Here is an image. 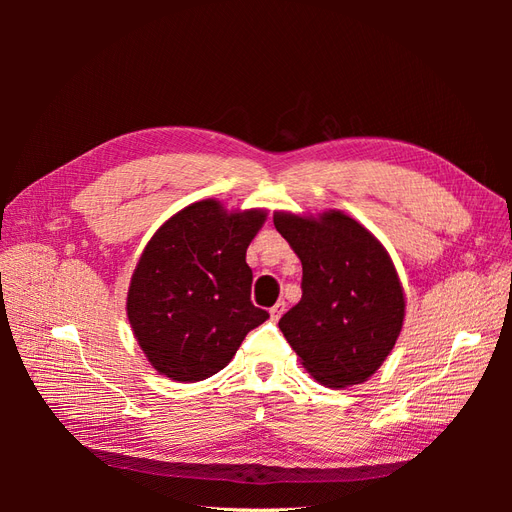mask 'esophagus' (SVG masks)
Masks as SVG:
<instances>
[{
	"instance_id": "34e87169",
	"label": "esophagus",
	"mask_w": 512,
	"mask_h": 512,
	"mask_svg": "<svg viewBox=\"0 0 512 512\" xmlns=\"http://www.w3.org/2000/svg\"><path fill=\"white\" fill-rule=\"evenodd\" d=\"M286 312V303L284 301H277L273 307H271V320H280L282 318V314Z\"/></svg>"
}]
</instances>
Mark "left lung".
Here are the masks:
<instances>
[{
    "label": "left lung",
    "instance_id": "8db88e82",
    "mask_svg": "<svg viewBox=\"0 0 512 512\" xmlns=\"http://www.w3.org/2000/svg\"><path fill=\"white\" fill-rule=\"evenodd\" d=\"M277 232L303 265V297L280 329L320 384L365 382L393 350L406 316L404 288L382 243L350 215L277 211Z\"/></svg>",
    "mask_w": 512,
    "mask_h": 512
}]
</instances>
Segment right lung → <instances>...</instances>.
Segmentation results:
<instances>
[{
    "label": "right lung",
    "instance_id": "right-lung-1",
    "mask_svg": "<svg viewBox=\"0 0 512 512\" xmlns=\"http://www.w3.org/2000/svg\"><path fill=\"white\" fill-rule=\"evenodd\" d=\"M267 211H226L207 198L166 220L143 250L128 290V320L160 374L198 382L224 369L269 314L252 303L245 252Z\"/></svg>",
    "mask_w": 512,
    "mask_h": 512
}]
</instances>
